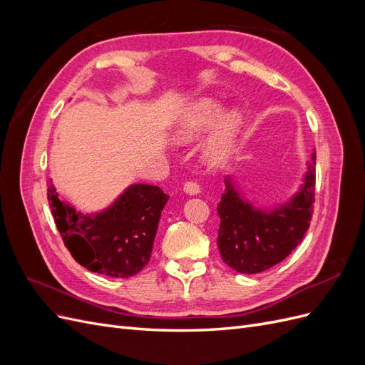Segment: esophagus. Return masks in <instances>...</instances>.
Segmentation results:
<instances>
[{
	"instance_id": "1",
	"label": "esophagus",
	"mask_w": 365,
	"mask_h": 365,
	"mask_svg": "<svg viewBox=\"0 0 365 365\" xmlns=\"http://www.w3.org/2000/svg\"><path fill=\"white\" fill-rule=\"evenodd\" d=\"M184 192H185L187 195H197V193L201 192L200 184L195 182V181H187V182L184 184Z\"/></svg>"
}]
</instances>
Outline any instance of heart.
I'll list each match as a JSON object with an SVG mask.
<instances>
[{
	"mask_svg": "<svg viewBox=\"0 0 365 365\" xmlns=\"http://www.w3.org/2000/svg\"><path fill=\"white\" fill-rule=\"evenodd\" d=\"M224 113V108L213 98H201L192 105L180 121L178 138L182 141L193 140L201 135L202 132L213 128ZM240 126V114L230 113L219 126V130L208 146V158L213 163H220L228 157L230 150L233 149L237 130Z\"/></svg>",
	"mask_w": 365,
	"mask_h": 365,
	"instance_id": "heart-1",
	"label": "heart"
}]
</instances>
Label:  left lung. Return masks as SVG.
Listing matches in <instances>:
<instances>
[{
	"mask_svg": "<svg viewBox=\"0 0 365 365\" xmlns=\"http://www.w3.org/2000/svg\"><path fill=\"white\" fill-rule=\"evenodd\" d=\"M315 202V153L307 163L304 184L289 204L271 212L254 208L225 180L217 204V247L222 260L242 274H257L280 263L302 244Z\"/></svg>",
	"mask_w": 365,
	"mask_h": 365,
	"instance_id": "obj_1",
	"label": "left lung"
}]
</instances>
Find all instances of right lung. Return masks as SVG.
Here are the masks:
<instances>
[{
	"instance_id": "right-lung-1",
	"label": "right lung",
	"mask_w": 365,
	"mask_h": 365,
	"mask_svg": "<svg viewBox=\"0 0 365 365\" xmlns=\"http://www.w3.org/2000/svg\"><path fill=\"white\" fill-rule=\"evenodd\" d=\"M48 202L65 247L83 268L109 277H132L150 259L161 212L169 200L160 187L134 184L105 212L82 215L48 184Z\"/></svg>"
}]
</instances>
